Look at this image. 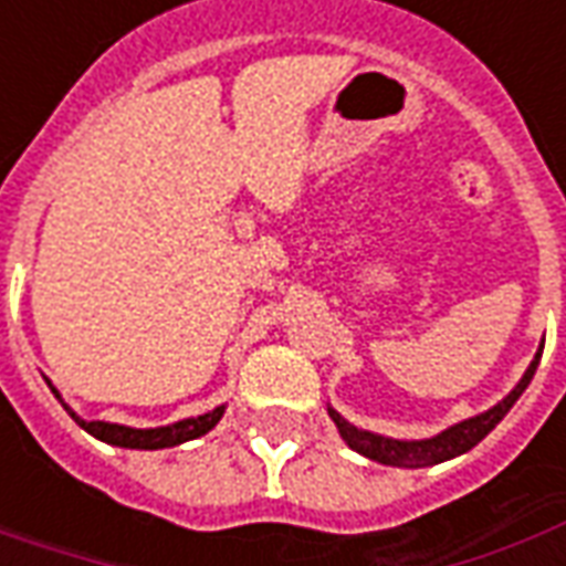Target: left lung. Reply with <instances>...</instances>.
Wrapping results in <instances>:
<instances>
[{"mask_svg":"<svg viewBox=\"0 0 566 566\" xmlns=\"http://www.w3.org/2000/svg\"><path fill=\"white\" fill-rule=\"evenodd\" d=\"M536 364H539V352H536L534 364L527 367L524 373V379L515 385V391L510 397H503L494 409H488L482 416L467 418L461 424L449 427V430H442L439 437L433 439H412V442H406V439H388L379 437V433H369V430H357L355 424H348L339 412H331V418L339 427V433L343 439L357 451V454H364L369 461H379L388 463V467H403V470H418V467H433V463L451 461V458H458L463 451H470L475 442H482V439L494 430V427L503 421V416L510 412L512 403L518 400L524 394V388L531 385L536 373Z\"/></svg>","mask_w":566,"mask_h":566,"instance_id":"left-lung-1","label":"left lung"}]
</instances>
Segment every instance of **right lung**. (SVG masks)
I'll return each instance as SVG.
<instances>
[{"mask_svg": "<svg viewBox=\"0 0 566 566\" xmlns=\"http://www.w3.org/2000/svg\"><path fill=\"white\" fill-rule=\"evenodd\" d=\"M48 385H51V381H48ZM51 391H54V388H51ZM56 397H60V394H56ZM60 403H63V400H60ZM66 412L75 418L87 433H93L96 439H103V442H112V446H120V449H169V446H178V442H187V439H197L202 437V433H209L211 427L221 421L223 406L211 409V412H206V416L185 418V421H178V424H169V427H150V430L108 424V421H84V418L75 416L69 406H66Z\"/></svg>", "mask_w": 566, "mask_h": 566, "instance_id": "add662e5", "label": "right lung"}]
</instances>
